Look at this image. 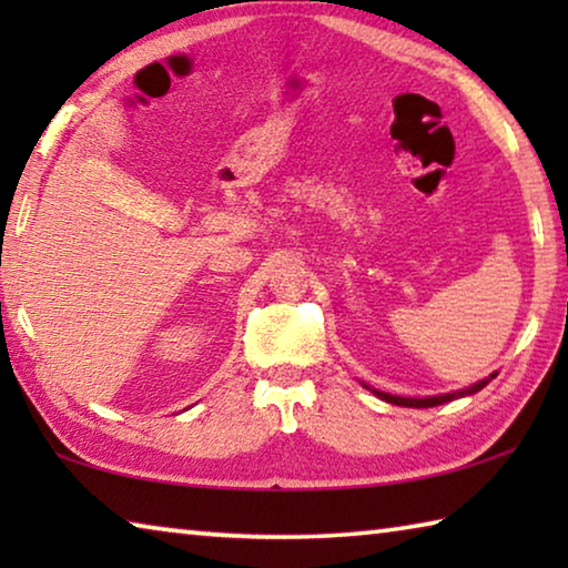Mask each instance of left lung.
Returning a JSON list of instances; mask_svg holds the SVG:
<instances>
[{
    "label": "left lung",
    "mask_w": 568,
    "mask_h": 568,
    "mask_svg": "<svg viewBox=\"0 0 568 568\" xmlns=\"http://www.w3.org/2000/svg\"><path fill=\"white\" fill-rule=\"evenodd\" d=\"M491 378H496V373H494V376H488V378H484V381L474 383V386H468V388H464V390L446 393V396H434V398H400V396H390V393H383V390H373V393H376L378 398L393 403V406H406V408H434V406H440V403H448V400H456V398L470 396V393H478V390L484 388L486 383L491 381Z\"/></svg>",
    "instance_id": "obj_1"
}]
</instances>
